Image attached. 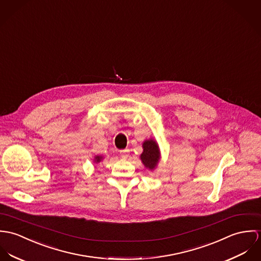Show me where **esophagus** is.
<instances>
[{
    "label": "esophagus",
    "mask_w": 261,
    "mask_h": 261,
    "mask_svg": "<svg viewBox=\"0 0 261 261\" xmlns=\"http://www.w3.org/2000/svg\"><path fill=\"white\" fill-rule=\"evenodd\" d=\"M129 156V150L128 149H125V150H121L120 151V157L121 158H127Z\"/></svg>",
    "instance_id": "34e87169"
}]
</instances>
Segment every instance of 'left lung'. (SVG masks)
Wrapping results in <instances>:
<instances>
[{
    "label": "left lung",
    "instance_id": "left-lung-1",
    "mask_svg": "<svg viewBox=\"0 0 261 261\" xmlns=\"http://www.w3.org/2000/svg\"><path fill=\"white\" fill-rule=\"evenodd\" d=\"M143 152L140 155L141 162L143 163L146 169L150 171H154L161 159V153L159 149V145L156 140L150 138L145 140L142 143Z\"/></svg>",
    "mask_w": 261,
    "mask_h": 261
}]
</instances>
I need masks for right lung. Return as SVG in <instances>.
Listing matches in <instances>:
<instances>
[{
  "mask_svg": "<svg viewBox=\"0 0 261 261\" xmlns=\"http://www.w3.org/2000/svg\"><path fill=\"white\" fill-rule=\"evenodd\" d=\"M103 159H104V157H103L102 155H95V156H94V159H93V161H94V163L98 164V163H100V162H101Z\"/></svg>",
  "mask_w": 261,
  "mask_h": 261,
  "instance_id": "right-lung-1",
  "label": "right lung"
}]
</instances>
